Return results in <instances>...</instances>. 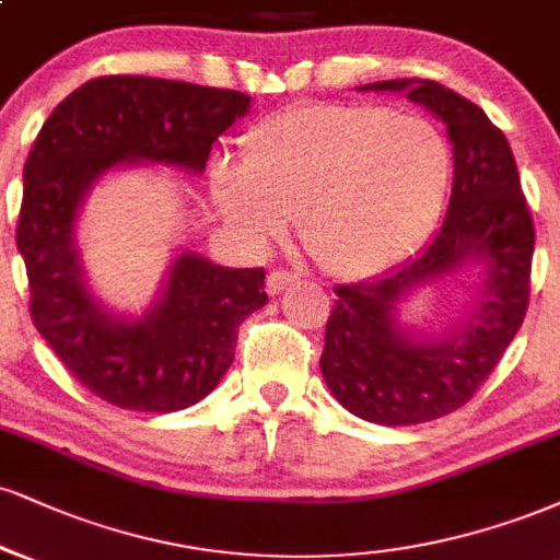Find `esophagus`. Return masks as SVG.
Returning a JSON list of instances; mask_svg holds the SVG:
<instances>
[{
  "label": "esophagus",
  "mask_w": 560,
  "mask_h": 560,
  "mask_svg": "<svg viewBox=\"0 0 560 560\" xmlns=\"http://www.w3.org/2000/svg\"><path fill=\"white\" fill-rule=\"evenodd\" d=\"M294 281H298V273L284 271V268H273V271L268 273L266 287L271 294H279V292H284L289 284H294Z\"/></svg>",
  "instance_id": "1"
}]
</instances>
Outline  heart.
Wrapping results in <instances>:
<instances>
[{
	"instance_id": "obj_1",
	"label": "heart",
	"mask_w": 560,
	"mask_h": 560,
	"mask_svg": "<svg viewBox=\"0 0 560 560\" xmlns=\"http://www.w3.org/2000/svg\"><path fill=\"white\" fill-rule=\"evenodd\" d=\"M451 182L446 135L420 112L305 104L262 119L242 140V166L219 161L211 190L253 245L302 242L336 276L383 271L425 237Z\"/></svg>"
}]
</instances>
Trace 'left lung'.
<instances>
[{"label":"left lung","instance_id":"1","mask_svg":"<svg viewBox=\"0 0 560 560\" xmlns=\"http://www.w3.org/2000/svg\"><path fill=\"white\" fill-rule=\"evenodd\" d=\"M362 91H404L443 119L454 145L446 219L394 271L336 287L320 373L341 407L375 425H417L464 407L493 373L529 305L535 226L511 145L480 106L435 80H381ZM485 265L481 298L441 340L395 320L398 302L467 265Z\"/></svg>","mask_w":560,"mask_h":560}]
</instances>
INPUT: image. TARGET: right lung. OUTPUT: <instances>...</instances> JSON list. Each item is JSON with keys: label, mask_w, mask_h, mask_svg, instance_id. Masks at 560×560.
Listing matches in <instances>:
<instances>
[{"label": "right lung", "mask_w": 560, "mask_h": 560, "mask_svg": "<svg viewBox=\"0 0 560 560\" xmlns=\"http://www.w3.org/2000/svg\"><path fill=\"white\" fill-rule=\"evenodd\" d=\"M250 96L145 75H104L72 91L46 119L23 170L18 250L31 318L91 394L114 407L166 415L211 394L234 360L237 328L268 302L262 268L172 262L143 318L106 313L88 292L75 245L85 192L119 164L151 161L200 174L219 135Z\"/></svg>", "instance_id": "right-lung-1"}]
</instances>
